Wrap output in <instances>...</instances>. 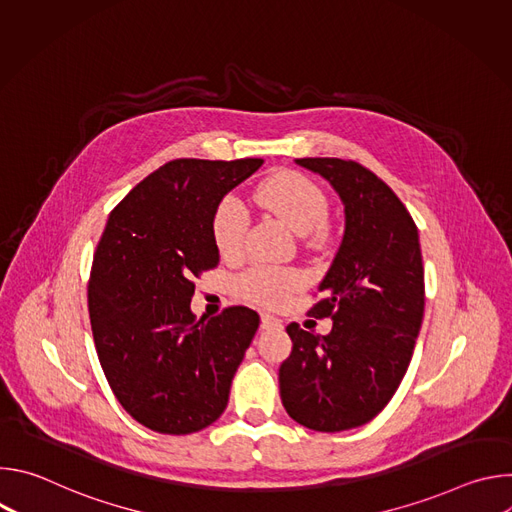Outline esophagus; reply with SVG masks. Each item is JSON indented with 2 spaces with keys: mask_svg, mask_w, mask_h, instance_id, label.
I'll use <instances>...</instances> for the list:
<instances>
[{
  "mask_svg": "<svg viewBox=\"0 0 512 512\" xmlns=\"http://www.w3.org/2000/svg\"><path fill=\"white\" fill-rule=\"evenodd\" d=\"M261 328H263V330L281 328V322H279L275 316H271V314H263V316H261Z\"/></svg>",
  "mask_w": 512,
  "mask_h": 512,
  "instance_id": "obj_1",
  "label": "esophagus"
}]
</instances>
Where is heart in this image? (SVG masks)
Returning a JSON list of instances; mask_svg holds the SVG:
<instances>
[{
  "instance_id": "obj_1",
  "label": "heart",
  "mask_w": 512,
  "mask_h": 512,
  "mask_svg": "<svg viewBox=\"0 0 512 512\" xmlns=\"http://www.w3.org/2000/svg\"><path fill=\"white\" fill-rule=\"evenodd\" d=\"M257 200L263 208L298 235H308L326 223L328 202L324 192L304 174L283 170L257 188ZM249 229V212L237 196H227L212 216V237L223 257H235L243 249ZM300 287V275L291 269L255 267L241 279L243 296L257 304H279Z\"/></svg>"
}]
</instances>
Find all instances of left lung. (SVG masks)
Instances as JSON below:
<instances>
[{
	"label": "left lung",
	"instance_id": "8db88e82",
	"mask_svg": "<svg viewBox=\"0 0 512 512\" xmlns=\"http://www.w3.org/2000/svg\"><path fill=\"white\" fill-rule=\"evenodd\" d=\"M344 204V237L308 312L332 318L318 336L291 322L279 367L289 417L314 431H344L377 417L399 389L423 320L425 285L417 227L371 170L338 158H302Z\"/></svg>",
	"mask_w": 512,
	"mask_h": 512
}]
</instances>
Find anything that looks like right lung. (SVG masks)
<instances>
[{
	"label": "right lung",
	"instance_id": "1",
	"mask_svg": "<svg viewBox=\"0 0 512 512\" xmlns=\"http://www.w3.org/2000/svg\"><path fill=\"white\" fill-rule=\"evenodd\" d=\"M263 160H174L139 182L109 214L97 245L89 316L103 373L141 425L186 435L229 403L259 314L190 310L192 277L218 265L212 216Z\"/></svg>",
	"mask_w": 512,
	"mask_h": 512
}]
</instances>
